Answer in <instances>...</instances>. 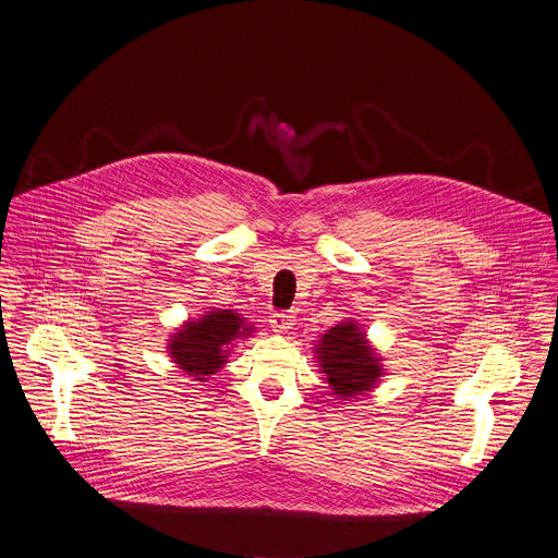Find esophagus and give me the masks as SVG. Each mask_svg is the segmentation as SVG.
I'll use <instances>...</instances> for the list:
<instances>
[{"mask_svg": "<svg viewBox=\"0 0 558 558\" xmlns=\"http://www.w3.org/2000/svg\"><path fill=\"white\" fill-rule=\"evenodd\" d=\"M269 325L276 333H287L293 327V316L284 314V312H274L269 318Z\"/></svg>", "mask_w": 558, "mask_h": 558, "instance_id": "1", "label": "esophagus"}]
</instances>
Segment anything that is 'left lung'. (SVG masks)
I'll list each match as a JSON object with an SVG mask.
<instances>
[{
    "instance_id": "obj_1",
    "label": "left lung",
    "mask_w": 558,
    "mask_h": 558,
    "mask_svg": "<svg viewBox=\"0 0 558 558\" xmlns=\"http://www.w3.org/2000/svg\"><path fill=\"white\" fill-rule=\"evenodd\" d=\"M312 349L318 368L338 400H351L372 391L385 374L383 357L355 320H344L327 329Z\"/></svg>"
}]
</instances>
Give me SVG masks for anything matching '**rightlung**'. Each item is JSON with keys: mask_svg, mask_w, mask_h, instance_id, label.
Wrapping results in <instances>:
<instances>
[{"mask_svg": "<svg viewBox=\"0 0 558 558\" xmlns=\"http://www.w3.org/2000/svg\"><path fill=\"white\" fill-rule=\"evenodd\" d=\"M254 325L235 310L209 308L198 318H187L167 340V353L180 371L205 383L229 360L235 340L250 338Z\"/></svg>", "mask_w": 558, "mask_h": 558, "instance_id": "add662e5", "label": "right lung"}]
</instances>
